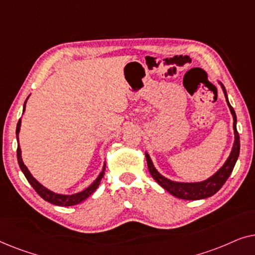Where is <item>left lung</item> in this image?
Segmentation results:
<instances>
[{
  "instance_id": "left-lung-1",
  "label": "left lung",
  "mask_w": 255,
  "mask_h": 255,
  "mask_svg": "<svg viewBox=\"0 0 255 255\" xmlns=\"http://www.w3.org/2000/svg\"><path fill=\"white\" fill-rule=\"evenodd\" d=\"M221 85L223 93H224L226 103H228L229 109L231 111V115L233 117V132H235V141H233V146L230 153L229 158L226 159L221 168L216 172L214 175L208 177L207 180L200 181V182H179V181H173L168 179V177L163 176L162 174L158 172V169L155 168L153 165V161L151 156L147 152H145L146 161H147V167L149 173L153 179L161 186L163 189H166L169 194H172L173 196L181 200H189V201H196V200H203V198L210 197L212 195H215L217 191L223 187V184L226 182V180L229 179L230 174L232 173L235 165L238 160L239 152H240V140H239V133L237 131V116L236 111L233 110L231 104L229 102L228 94H226L225 87L223 86L222 82L218 81Z\"/></svg>"
}]
</instances>
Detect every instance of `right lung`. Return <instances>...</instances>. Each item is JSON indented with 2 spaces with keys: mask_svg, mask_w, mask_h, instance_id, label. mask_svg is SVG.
I'll use <instances>...</instances> for the list:
<instances>
[{
  "mask_svg": "<svg viewBox=\"0 0 255 255\" xmlns=\"http://www.w3.org/2000/svg\"><path fill=\"white\" fill-rule=\"evenodd\" d=\"M27 99H29V97H27ZM27 99H26V101H27ZM26 101L24 102L23 113L25 111ZM20 123H22V120L18 121V123H17V128H16V138H17V142H18V146H17V160H18V165L20 167V169H22L23 174L25 175L26 180L29 181V183L33 187V189L37 191L38 195H39L40 197H43L46 202H50V203L54 204V205H60V207H71V205L79 204L85 200H87V198H88L90 195H92L94 191L97 189V187L100 186L101 180H102V177L104 175V170H106V162H104L103 168H102V170H101V173L99 174V176H97L95 181H94V182L90 184V186L87 187L86 189H83L82 191H79V193L72 194V195L54 193V191H52L50 189H47L46 187H44L40 182H38V181L33 177L32 174L30 173V170L27 169V167L24 165L23 159H22V151H20L19 141H18V134H19V131H20Z\"/></svg>",
  "mask_w": 255,
  "mask_h": 255,
  "instance_id": "add662e5",
  "label": "right lung"
}]
</instances>
